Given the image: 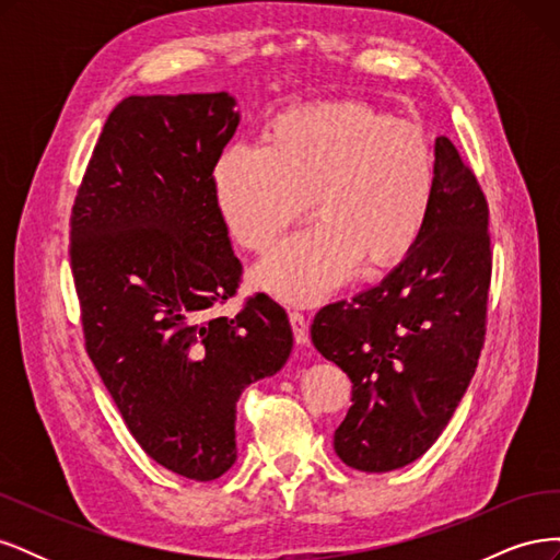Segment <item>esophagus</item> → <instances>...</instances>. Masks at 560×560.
Here are the masks:
<instances>
[{"label": "esophagus", "instance_id": "esophagus-1", "mask_svg": "<svg viewBox=\"0 0 560 560\" xmlns=\"http://www.w3.org/2000/svg\"><path fill=\"white\" fill-rule=\"evenodd\" d=\"M290 325H292L296 343H308V319H306V315L299 313V311H292L290 313Z\"/></svg>", "mask_w": 560, "mask_h": 560}]
</instances>
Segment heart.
Here are the masks:
<instances>
[{
	"mask_svg": "<svg viewBox=\"0 0 560 560\" xmlns=\"http://www.w3.org/2000/svg\"><path fill=\"white\" fill-rule=\"evenodd\" d=\"M231 238L266 252L313 208L317 222L254 268L259 290L311 306L352 278L395 266L418 243L434 198V151L418 126L341 100L284 109L266 147L235 142L212 171Z\"/></svg>",
	"mask_w": 560,
	"mask_h": 560,
	"instance_id": "obj_1",
	"label": "heart"
}]
</instances>
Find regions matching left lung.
<instances>
[{
	"label": "left lung",
	"mask_w": 560,
	"mask_h": 560,
	"mask_svg": "<svg viewBox=\"0 0 560 560\" xmlns=\"http://www.w3.org/2000/svg\"><path fill=\"white\" fill-rule=\"evenodd\" d=\"M488 202L460 151L434 142V198L418 243L352 301L311 327L322 358L352 383L334 451L360 471H393L425 453L460 404L486 336Z\"/></svg>",
	"instance_id": "1"
}]
</instances>
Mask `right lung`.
Wrapping results in <instances>:
<instances>
[{
  "instance_id": "obj_1",
  "label": "right lung",
  "mask_w": 560,
  "mask_h": 560,
  "mask_svg": "<svg viewBox=\"0 0 560 560\" xmlns=\"http://www.w3.org/2000/svg\"><path fill=\"white\" fill-rule=\"evenodd\" d=\"M229 93L130 95L93 149L72 208L70 259L89 358L130 434L179 477L219 479L238 457L235 401L284 366L292 327L257 294L212 311L243 266L212 171L241 114Z\"/></svg>"
}]
</instances>
